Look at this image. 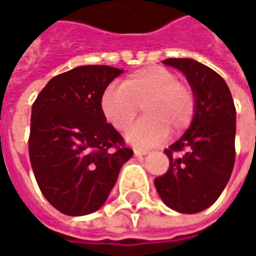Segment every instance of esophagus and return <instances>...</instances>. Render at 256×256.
<instances>
[{
	"label": "esophagus",
	"instance_id": "1",
	"mask_svg": "<svg viewBox=\"0 0 256 256\" xmlns=\"http://www.w3.org/2000/svg\"><path fill=\"white\" fill-rule=\"evenodd\" d=\"M148 153H149V152L144 149H134V154H136V156H144V154H148Z\"/></svg>",
	"mask_w": 256,
	"mask_h": 256
}]
</instances>
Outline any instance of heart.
Returning a JSON list of instances; mask_svg holds the SVG:
<instances>
[{
	"label": "heart",
	"instance_id": "obj_1",
	"mask_svg": "<svg viewBox=\"0 0 256 256\" xmlns=\"http://www.w3.org/2000/svg\"><path fill=\"white\" fill-rule=\"evenodd\" d=\"M146 114L128 132V140L138 146L160 143L173 132H182L194 116V94L180 83L174 72L159 66H149L132 72L120 87L110 86L100 100L106 120L118 130H128L139 114Z\"/></svg>",
	"mask_w": 256,
	"mask_h": 256
}]
</instances>
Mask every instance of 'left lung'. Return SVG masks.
Listing matches in <instances>:
<instances>
[{"label": "left lung", "instance_id": "1", "mask_svg": "<svg viewBox=\"0 0 256 256\" xmlns=\"http://www.w3.org/2000/svg\"><path fill=\"white\" fill-rule=\"evenodd\" d=\"M186 76L194 94L190 128L164 153L169 169L154 179L156 190L170 209L198 214L216 202L235 163L236 110L225 80L192 58H168ZM174 152H182L176 158Z\"/></svg>", "mask_w": 256, "mask_h": 256}]
</instances>
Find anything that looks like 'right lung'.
<instances>
[{
	"instance_id": "add662e5",
	"label": "right lung",
	"mask_w": 256,
	"mask_h": 256,
	"mask_svg": "<svg viewBox=\"0 0 256 256\" xmlns=\"http://www.w3.org/2000/svg\"><path fill=\"white\" fill-rule=\"evenodd\" d=\"M122 72L108 66L76 67L52 77L32 104L30 162L41 194L64 215L100 209L133 156L100 107L107 86Z\"/></svg>"
}]
</instances>
